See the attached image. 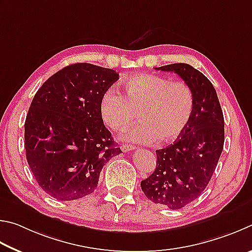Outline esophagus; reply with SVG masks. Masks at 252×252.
Segmentation results:
<instances>
[{
    "label": "esophagus",
    "mask_w": 252,
    "mask_h": 252,
    "mask_svg": "<svg viewBox=\"0 0 252 252\" xmlns=\"http://www.w3.org/2000/svg\"><path fill=\"white\" fill-rule=\"evenodd\" d=\"M136 147L135 146H133V145H128V144H125V145H122L121 146V149L122 151L124 152V153H127V152H131V151H134Z\"/></svg>",
    "instance_id": "esophagus-1"
}]
</instances>
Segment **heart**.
I'll use <instances>...</instances> for the list:
<instances>
[{
	"mask_svg": "<svg viewBox=\"0 0 252 252\" xmlns=\"http://www.w3.org/2000/svg\"><path fill=\"white\" fill-rule=\"evenodd\" d=\"M193 110L195 98L186 83L151 74L127 78L122 94L107 90L99 99V116L112 130L125 128L138 113L142 123L127 128L123 137L140 144L177 140L190 124Z\"/></svg>",
	"mask_w": 252,
	"mask_h": 252,
	"instance_id": "heart-1",
	"label": "heart"
}]
</instances>
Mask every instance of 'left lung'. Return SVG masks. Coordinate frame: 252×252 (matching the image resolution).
I'll return each instance as SVG.
<instances>
[{"label": "left lung", "instance_id": "8db88e82", "mask_svg": "<svg viewBox=\"0 0 252 252\" xmlns=\"http://www.w3.org/2000/svg\"><path fill=\"white\" fill-rule=\"evenodd\" d=\"M155 69L177 74L195 98L187 129L174 144L156 151L155 171L140 183L149 200L177 210L197 199L213 177L223 148V114L214 85L191 65L176 63Z\"/></svg>", "mask_w": 252, "mask_h": 252}]
</instances>
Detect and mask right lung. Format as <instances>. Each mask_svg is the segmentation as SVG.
Here are the masks:
<instances>
[{
    "label": "right lung",
    "instance_id": "add662e5",
    "mask_svg": "<svg viewBox=\"0 0 252 252\" xmlns=\"http://www.w3.org/2000/svg\"><path fill=\"white\" fill-rule=\"evenodd\" d=\"M116 70L76 63L47 79L25 119L26 159L44 191L75 200L95 190L104 165L122 153L99 116Z\"/></svg>",
    "mask_w": 252,
    "mask_h": 252
}]
</instances>
